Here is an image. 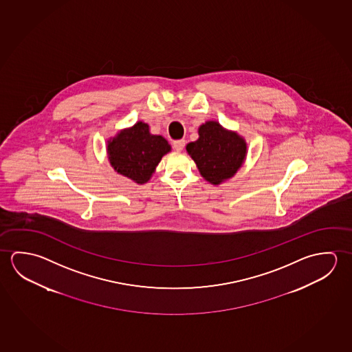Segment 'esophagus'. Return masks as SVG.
Instances as JSON below:
<instances>
[{"mask_svg":"<svg viewBox=\"0 0 352 352\" xmlns=\"http://www.w3.org/2000/svg\"><path fill=\"white\" fill-rule=\"evenodd\" d=\"M173 147H174V150L178 151V152H180V151L184 150V147H185L184 140H177V141H174Z\"/></svg>","mask_w":352,"mask_h":352,"instance_id":"obj_1","label":"esophagus"}]
</instances>
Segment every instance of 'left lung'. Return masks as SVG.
I'll use <instances>...</instances> for the list:
<instances>
[{"label":"left lung","mask_w":352,"mask_h":352,"mask_svg":"<svg viewBox=\"0 0 352 352\" xmlns=\"http://www.w3.org/2000/svg\"><path fill=\"white\" fill-rule=\"evenodd\" d=\"M202 177L217 185L231 178L242 166L247 144L236 133L226 131L216 121L199 129V140L186 146Z\"/></svg>","instance_id":"1"}]
</instances>
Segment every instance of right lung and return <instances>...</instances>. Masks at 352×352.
<instances>
[{
    "label": "right lung",
    "mask_w": 352,
    "mask_h": 352,
    "mask_svg": "<svg viewBox=\"0 0 352 352\" xmlns=\"http://www.w3.org/2000/svg\"><path fill=\"white\" fill-rule=\"evenodd\" d=\"M170 151L167 140L151 135L142 121L118 133L108 142L110 164L118 173L144 184L155 172L162 157Z\"/></svg>",
    "instance_id": "right-lung-1"
}]
</instances>
